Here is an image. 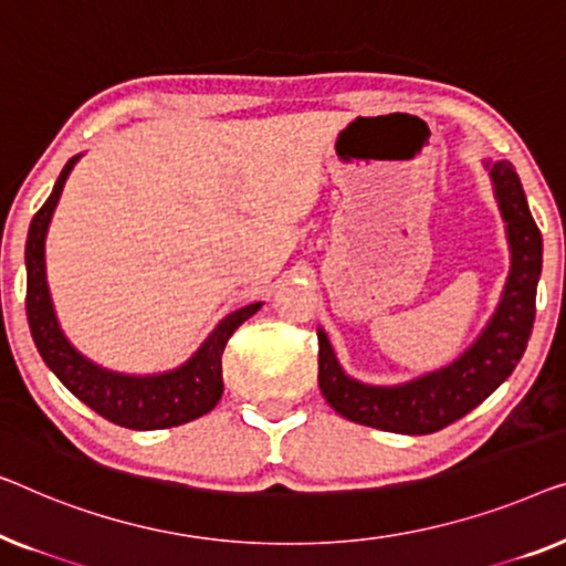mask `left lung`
<instances>
[{
	"instance_id": "1",
	"label": "left lung",
	"mask_w": 566,
	"mask_h": 566,
	"mask_svg": "<svg viewBox=\"0 0 566 566\" xmlns=\"http://www.w3.org/2000/svg\"><path fill=\"white\" fill-rule=\"evenodd\" d=\"M484 169L490 174L511 249V274L495 313L451 364L400 385H366L354 379L340 366L325 331L317 328V385L331 408L346 420L392 433H436L488 400L518 366L536 317L544 241L513 164L484 158Z\"/></svg>"
}]
</instances>
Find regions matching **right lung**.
Returning a JSON list of instances; mask_svg holds the SVG:
<instances>
[{"mask_svg":"<svg viewBox=\"0 0 566 566\" xmlns=\"http://www.w3.org/2000/svg\"><path fill=\"white\" fill-rule=\"evenodd\" d=\"M82 154L69 158L61 177L55 179L53 192L45 205L35 212L28 230L25 269H28V323L33 340L55 377L71 395H76L94 412L133 431H156V428H174L189 420L202 418L222 397V352L228 338L241 323L259 313L261 302L245 305L222 317L205 344L177 366V369L158 374H123L105 369L78 352V348L61 331L59 317L48 290L45 276V238L48 226L61 200L71 169Z\"/></svg>","mask_w":566,"mask_h":566,"instance_id":"right-lung-1","label":"right lung"}]
</instances>
